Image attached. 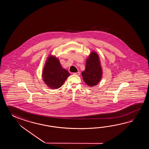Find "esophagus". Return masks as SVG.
Instances as JSON below:
<instances>
[{"instance_id": "esophagus-1", "label": "esophagus", "mask_w": 149, "mask_h": 149, "mask_svg": "<svg viewBox=\"0 0 149 149\" xmlns=\"http://www.w3.org/2000/svg\"><path fill=\"white\" fill-rule=\"evenodd\" d=\"M73 74H76V75H77V76H79L80 75V72H74L73 73Z\"/></svg>"}]
</instances>
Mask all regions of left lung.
I'll return each instance as SVG.
<instances>
[{
  "instance_id": "8db88e82",
  "label": "left lung",
  "mask_w": 149,
  "mask_h": 149,
  "mask_svg": "<svg viewBox=\"0 0 149 149\" xmlns=\"http://www.w3.org/2000/svg\"><path fill=\"white\" fill-rule=\"evenodd\" d=\"M82 79L89 86H94L101 81L103 75L101 64L98 54L91 52L86 61L85 69L81 73Z\"/></svg>"
}]
</instances>
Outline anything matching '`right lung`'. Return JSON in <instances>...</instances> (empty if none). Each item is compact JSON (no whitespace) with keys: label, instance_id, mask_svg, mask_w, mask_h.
<instances>
[{"label":"right lung","instance_id":"right-lung-1","mask_svg":"<svg viewBox=\"0 0 149 149\" xmlns=\"http://www.w3.org/2000/svg\"><path fill=\"white\" fill-rule=\"evenodd\" d=\"M69 76L70 73L62 67L58 58L49 55L42 72V78L48 87L53 89L60 88Z\"/></svg>","mask_w":149,"mask_h":149}]
</instances>
